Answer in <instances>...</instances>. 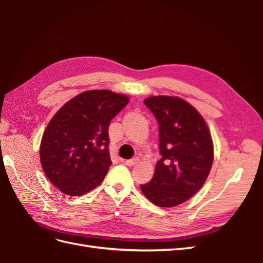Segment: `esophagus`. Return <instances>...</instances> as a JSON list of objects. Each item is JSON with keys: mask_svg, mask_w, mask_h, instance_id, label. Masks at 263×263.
Masks as SVG:
<instances>
[{"mask_svg": "<svg viewBox=\"0 0 263 263\" xmlns=\"http://www.w3.org/2000/svg\"><path fill=\"white\" fill-rule=\"evenodd\" d=\"M137 161H138V158H133V159H129V160H126L125 164L128 166H133L134 164L137 163Z\"/></svg>", "mask_w": 263, "mask_h": 263, "instance_id": "1", "label": "esophagus"}]
</instances>
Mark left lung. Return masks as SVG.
<instances>
[{"label":"left lung","instance_id":"left-lung-1","mask_svg":"<svg viewBox=\"0 0 263 263\" xmlns=\"http://www.w3.org/2000/svg\"><path fill=\"white\" fill-rule=\"evenodd\" d=\"M146 106L159 124L161 159L142 193L160 208L187 201L208 179L214 159L213 141L202 115L178 97H151Z\"/></svg>","mask_w":263,"mask_h":263}]
</instances>
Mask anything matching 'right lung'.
<instances>
[{"instance_id": "obj_1", "label": "right lung", "mask_w": 263, "mask_h": 263, "mask_svg": "<svg viewBox=\"0 0 263 263\" xmlns=\"http://www.w3.org/2000/svg\"><path fill=\"white\" fill-rule=\"evenodd\" d=\"M129 99L108 90H91L67 102L43 135L41 162L62 193L83 195L104 180L112 164L108 126Z\"/></svg>"}]
</instances>
